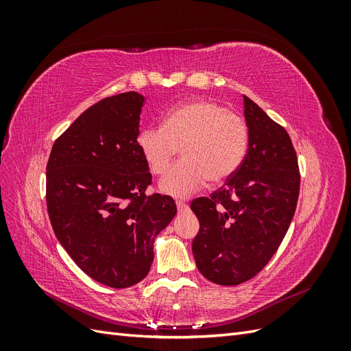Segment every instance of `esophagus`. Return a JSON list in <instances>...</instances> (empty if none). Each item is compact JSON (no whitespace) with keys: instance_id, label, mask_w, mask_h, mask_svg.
Masks as SVG:
<instances>
[{"instance_id":"34e87169","label":"esophagus","mask_w":351,"mask_h":351,"mask_svg":"<svg viewBox=\"0 0 351 351\" xmlns=\"http://www.w3.org/2000/svg\"><path fill=\"white\" fill-rule=\"evenodd\" d=\"M176 205H177L178 212H184V210H187V208H189L187 204H184V202H182V200H177Z\"/></svg>"}]
</instances>
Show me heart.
<instances>
[{
  "label": "heart",
  "mask_w": 351,
  "mask_h": 351,
  "mask_svg": "<svg viewBox=\"0 0 351 351\" xmlns=\"http://www.w3.org/2000/svg\"><path fill=\"white\" fill-rule=\"evenodd\" d=\"M137 147L155 176H162L182 149L183 161L169 169L159 190L187 197L206 183L219 184L234 174L249 147L247 124L222 105L196 99L169 110L162 127H147Z\"/></svg>",
  "instance_id": "b5f03b06"
}]
</instances>
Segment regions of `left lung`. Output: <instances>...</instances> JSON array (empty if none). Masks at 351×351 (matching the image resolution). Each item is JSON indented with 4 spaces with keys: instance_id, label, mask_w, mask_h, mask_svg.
<instances>
[{
    "instance_id": "left-lung-1",
    "label": "left lung",
    "mask_w": 351,
    "mask_h": 351,
    "mask_svg": "<svg viewBox=\"0 0 351 351\" xmlns=\"http://www.w3.org/2000/svg\"><path fill=\"white\" fill-rule=\"evenodd\" d=\"M249 147L244 161L210 197L192 210L199 232L192 250L204 277L239 285L263 269L277 252L297 206L300 174L289 133L243 97Z\"/></svg>"
}]
</instances>
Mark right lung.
Instances as JSON below:
<instances>
[{
    "instance_id": "right-lung-1",
    "label": "right lung",
    "mask_w": 351,
    "mask_h": 351,
    "mask_svg": "<svg viewBox=\"0 0 351 351\" xmlns=\"http://www.w3.org/2000/svg\"><path fill=\"white\" fill-rule=\"evenodd\" d=\"M145 98L124 92L80 114L47 164V208L61 246L90 278L112 289L142 281L154 243L177 214L173 197L145 196L149 167L137 147Z\"/></svg>"
}]
</instances>
